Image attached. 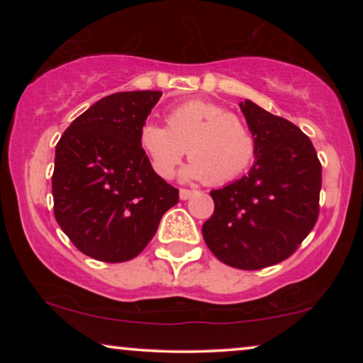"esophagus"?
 <instances>
[{"instance_id": "esophagus-1", "label": "esophagus", "mask_w": 363, "mask_h": 363, "mask_svg": "<svg viewBox=\"0 0 363 363\" xmlns=\"http://www.w3.org/2000/svg\"><path fill=\"white\" fill-rule=\"evenodd\" d=\"M193 193H195L193 190H188V188H182V190H180V198H182V200H188V198H190Z\"/></svg>"}]
</instances>
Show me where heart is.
I'll list each match as a JSON object with an SVG mask.
<instances>
[{"label":"heart","instance_id":"heart-1","mask_svg":"<svg viewBox=\"0 0 363 363\" xmlns=\"http://www.w3.org/2000/svg\"><path fill=\"white\" fill-rule=\"evenodd\" d=\"M140 147L162 178L175 175L183 157H190L186 177L210 185L236 180L251 165L256 152L250 127L228 108L205 101H188L167 113V127L145 123Z\"/></svg>","mask_w":363,"mask_h":363}]
</instances>
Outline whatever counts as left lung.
Returning <instances> with one entry per match:
<instances>
[{
  "instance_id": "1",
  "label": "left lung",
  "mask_w": 363,
  "mask_h": 363,
  "mask_svg": "<svg viewBox=\"0 0 363 363\" xmlns=\"http://www.w3.org/2000/svg\"><path fill=\"white\" fill-rule=\"evenodd\" d=\"M240 107L255 137L256 162L246 177L210 191L215 213L201 231L221 262L256 271L294 255L315 226L322 165L294 123L251 101Z\"/></svg>"
}]
</instances>
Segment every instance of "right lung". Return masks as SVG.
<instances>
[{
  "instance_id": "right-lung-1",
  "label": "right lung",
  "mask_w": 363,
  "mask_h": 363,
  "mask_svg": "<svg viewBox=\"0 0 363 363\" xmlns=\"http://www.w3.org/2000/svg\"><path fill=\"white\" fill-rule=\"evenodd\" d=\"M160 91L117 92L97 101L56 145L54 216L79 251L125 262L155 236L178 188L158 177L140 147V128Z\"/></svg>"
}]
</instances>
